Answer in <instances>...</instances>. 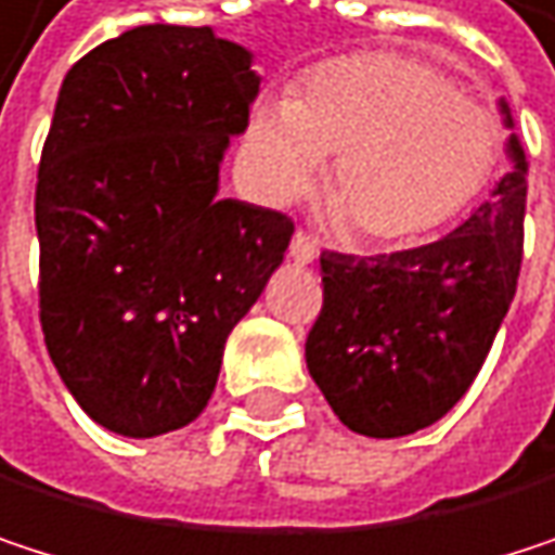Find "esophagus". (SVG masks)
Wrapping results in <instances>:
<instances>
[{"instance_id": "obj_1", "label": "esophagus", "mask_w": 555, "mask_h": 555, "mask_svg": "<svg viewBox=\"0 0 555 555\" xmlns=\"http://www.w3.org/2000/svg\"><path fill=\"white\" fill-rule=\"evenodd\" d=\"M291 258L297 264H310L317 258V242L310 235H304V232H294V238H291Z\"/></svg>"}]
</instances>
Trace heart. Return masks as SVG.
Returning a JSON list of instances; mask_svg holds the SVG:
<instances>
[{
	"mask_svg": "<svg viewBox=\"0 0 555 555\" xmlns=\"http://www.w3.org/2000/svg\"><path fill=\"white\" fill-rule=\"evenodd\" d=\"M326 180L330 203L369 245L416 242L455 219L488 183L498 126L439 70L401 54L320 67L300 100H264L242 141L248 190L287 206Z\"/></svg>",
	"mask_w": 555,
	"mask_h": 555,
	"instance_id": "1",
	"label": "heart"
}]
</instances>
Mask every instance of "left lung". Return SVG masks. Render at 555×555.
Wrapping results in <instances>:
<instances>
[{"instance_id":"left-lung-1","label":"left lung","mask_w":555,"mask_h":555,"mask_svg":"<svg viewBox=\"0 0 555 555\" xmlns=\"http://www.w3.org/2000/svg\"><path fill=\"white\" fill-rule=\"evenodd\" d=\"M504 126L514 129L501 100ZM511 173L449 235L375 258L320 255L323 310L307 369L352 433L395 439L446 416L475 382L517 291L527 154L507 139Z\"/></svg>"}]
</instances>
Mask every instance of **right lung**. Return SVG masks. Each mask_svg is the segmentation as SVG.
<instances>
[{
    "label": "right lung",
    "mask_w": 555,
    "mask_h": 555,
    "mask_svg": "<svg viewBox=\"0 0 555 555\" xmlns=\"http://www.w3.org/2000/svg\"><path fill=\"white\" fill-rule=\"evenodd\" d=\"M258 83L242 44L164 22L103 41L61 83L35 190L41 330L74 401L119 436L203 414L291 245L287 216L219 196Z\"/></svg>",
    "instance_id": "add662e5"
}]
</instances>
